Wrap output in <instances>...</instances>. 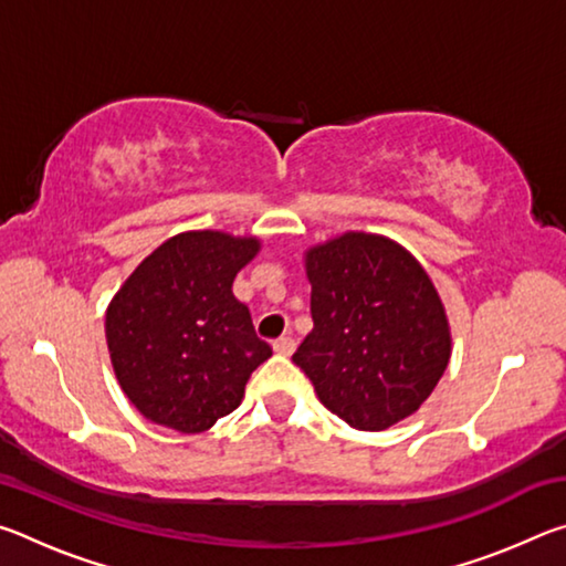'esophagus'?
Returning a JSON list of instances; mask_svg holds the SVG:
<instances>
[{"label":"esophagus","mask_w":566,"mask_h":566,"mask_svg":"<svg viewBox=\"0 0 566 566\" xmlns=\"http://www.w3.org/2000/svg\"><path fill=\"white\" fill-rule=\"evenodd\" d=\"M294 347H296V342H294L292 337L274 339V352H276V354H284V357H290V354L294 352Z\"/></svg>","instance_id":"obj_1"}]
</instances>
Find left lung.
Returning <instances> with one entry per match:
<instances>
[{"label": "left lung", "mask_w": 566, "mask_h": 566, "mask_svg": "<svg viewBox=\"0 0 566 566\" xmlns=\"http://www.w3.org/2000/svg\"><path fill=\"white\" fill-rule=\"evenodd\" d=\"M306 276L314 329L292 359L322 405L361 432L415 415L452 354L421 264L391 239L349 232L306 252Z\"/></svg>", "instance_id": "1"}]
</instances>
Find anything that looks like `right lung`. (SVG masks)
Masks as SVG:
<instances>
[{
	"label": "right lung",
	"mask_w": 566,
	"mask_h": 566,
	"mask_svg": "<svg viewBox=\"0 0 566 566\" xmlns=\"http://www.w3.org/2000/svg\"><path fill=\"white\" fill-rule=\"evenodd\" d=\"M260 252L254 237L185 232L157 247L107 310V347L124 395L181 434L205 432L244 397L272 347L232 294Z\"/></svg>",
	"instance_id": "obj_1"
}]
</instances>
